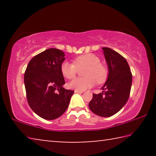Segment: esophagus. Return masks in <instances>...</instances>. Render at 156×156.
<instances>
[{"label": "esophagus", "instance_id": "obj_1", "mask_svg": "<svg viewBox=\"0 0 156 156\" xmlns=\"http://www.w3.org/2000/svg\"><path fill=\"white\" fill-rule=\"evenodd\" d=\"M74 92L75 93H78V94H83V91H78V90H75Z\"/></svg>", "mask_w": 156, "mask_h": 156}]
</instances>
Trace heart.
<instances>
[{
	"label": "heart",
	"instance_id": "1",
	"mask_svg": "<svg viewBox=\"0 0 156 156\" xmlns=\"http://www.w3.org/2000/svg\"><path fill=\"white\" fill-rule=\"evenodd\" d=\"M74 64L64 61L60 65V72L67 79H72L78 72V69L85 67L83 72L84 78H77L69 83V87L78 91H84L96 84H102L107 80L108 69L96 55L86 54L79 56L73 60Z\"/></svg>",
	"mask_w": 156,
	"mask_h": 156
}]
</instances>
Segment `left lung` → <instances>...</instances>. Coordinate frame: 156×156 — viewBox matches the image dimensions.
Wrapping results in <instances>:
<instances>
[{"instance_id": "obj_1", "label": "left lung", "mask_w": 156, "mask_h": 156, "mask_svg": "<svg viewBox=\"0 0 156 156\" xmlns=\"http://www.w3.org/2000/svg\"><path fill=\"white\" fill-rule=\"evenodd\" d=\"M108 67V77L102 93L93 94L89 107L101 117H110L125 106L130 94L132 74L126 59L109 47H102Z\"/></svg>"}]
</instances>
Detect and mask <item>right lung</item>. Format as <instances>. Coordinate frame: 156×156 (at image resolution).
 Listing matches in <instances>:
<instances>
[{
  "instance_id": "right-lung-1",
  "label": "right lung",
  "mask_w": 156,
  "mask_h": 156,
  "mask_svg": "<svg viewBox=\"0 0 156 156\" xmlns=\"http://www.w3.org/2000/svg\"><path fill=\"white\" fill-rule=\"evenodd\" d=\"M65 56L60 49H46L34 56L25 70L24 83L28 104L43 119L51 120L61 116L74 93L62 87L65 82L60 65Z\"/></svg>"
}]
</instances>
